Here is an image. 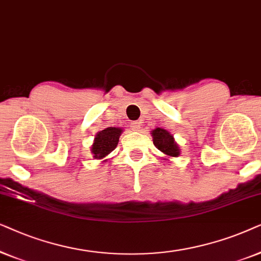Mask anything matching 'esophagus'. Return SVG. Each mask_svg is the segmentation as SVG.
<instances>
[{
  "mask_svg": "<svg viewBox=\"0 0 261 261\" xmlns=\"http://www.w3.org/2000/svg\"><path fill=\"white\" fill-rule=\"evenodd\" d=\"M131 130L133 131H140L141 130V123H138V121H134L133 124H131Z\"/></svg>",
  "mask_w": 261,
  "mask_h": 261,
  "instance_id": "esophagus-1",
  "label": "esophagus"
}]
</instances>
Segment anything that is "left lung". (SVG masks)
Segmentation results:
<instances>
[{"mask_svg": "<svg viewBox=\"0 0 261 261\" xmlns=\"http://www.w3.org/2000/svg\"><path fill=\"white\" fill-rule=\"evenodd\" d=\"M151 136L155 147L162 151L167 158H178L180 155L179 145L175 143L174 137L165 128L156 127L151 131Z\"/></svg>", "mask_w": 261, "mask_h": 261, "instance_id": "8db88e82", "label": "left lung"}]
</instances>
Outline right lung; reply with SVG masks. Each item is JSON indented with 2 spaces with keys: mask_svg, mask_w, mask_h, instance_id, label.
Instances as JSON below:
<instances>
[{
  "mask_svg": "<svg viewBox=\"0 0 261 261\" xmlns=\"http://www.w3.org/2000/svg\"><path fill=\"white\" fill-rule=\"evenodd\" d=\"M121 133H123V128L120 127H107L96 134L94 143L92 145L93 158L96 160L105 159L111 151L116 149ZM106 161L107 160H103V162Z\"/></svg>",
  "mask_w": 261,
  "mask_h": 261,
  "instance_id": "obj_1",
  "label": "right lung"
}]
</instances>
